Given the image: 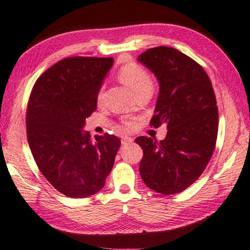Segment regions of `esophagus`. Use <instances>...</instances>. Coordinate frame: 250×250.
Segmentation results:
<instances>
[{"label": "esophagus", "mask_w": 250, "mask_h": 250, "mask_svg": "<svg viewBox=\"0 0 250 250\" xmlns=\"http://www.w3.org/2000/svg\"><path fill=\"white\" fill-rule=\"evenodd\" d=\"M133 141H134V138L130 137V136H123V137H122V144H123V145H128V144H130V143H132Z\"/></svg>", "instance_id": "esophagus-1"}]
</instances>
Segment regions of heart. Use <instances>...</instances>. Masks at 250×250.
Returning a JSON list of instances; mask_svg holds the SVG:
<instances>
[{"instance_id": "heart-1", "label": "heart", "mask_w": 250, "mask_h": 250, "mask_svg": "<svg viewBox=\"0 0 250 250\" xmlns=\"http://www.w3.org/2000/svg\"><path fill=\"white\" fill-rule=\"evenodd\" d=\"M118 77L125 85L132 89L136 94V96H140L145 93H152L153 89V80L148 72L145 68H143L141 65L136 63H129L122 66L118 71ZM104 94V88L102 87L98 92L97 100L98 102L102 101ZM123 125L125 127H133L134 122L130 120L123 121Z\"/></svg>"}]
</instances>
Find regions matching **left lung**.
I'll use <instances>...</instances> for the list:
<instances>
[{"mask_svg":"<svg viewBox=\"0 0 250 250\" xmlns=\"http://www.w3.org/2000/svg\"><path fill=\"white\" fill-rule=\"evenodd\" d=\"M137 61L159 83L150 126H167L165 140H135L144 153L142 179L157 193H181L199 178L215 149L218 108L211 82L197 62L173 47L148 48Z\"/></svg>","mask_w":250,"mask_h":250,"instance_id":"8db88e82","label":"left lung"}]
</instances>
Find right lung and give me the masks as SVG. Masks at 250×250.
Listing matches in <instances>:
<instances>
[{"instance_id":"right-lung-1","label":"right lung","mask_w":250,"mask_h":250,"mask_svg":"<svg viewBox=\"0 0 250 250\" xmlns=\"http://www.w3.org/2000/svg\"><path fill=\"white\" fill-rule=\"evenodd\" d=\"M113 63V57H68L46 69L32 88L28 146L41 173L67 197L85 198L100 191L121 146L114 135H96L93 142L83 130Z\"/></svg>"}]
</instances>
